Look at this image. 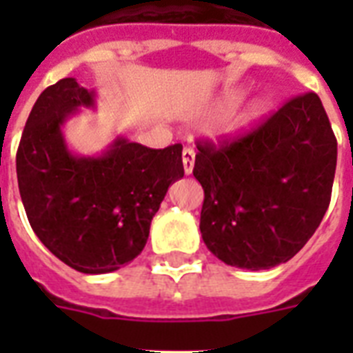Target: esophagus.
I'll return each instance as SVG.
<instances>
[{"label":"esophagus","instance_id":"esophagus-1","mask_svg":"<svg viewBox=\"0 0 353 353\" xmlns=\"http://www.w3.org/2000/svg\"><path fill=\"white\" fill-rule=\"evenodd\" d=\"M194 157H196L194 150L190 148V146H185V148H183V168H185V174H187V176L192 174Z\"/></svg>","mask_w":353,"mask_h":353}]
</instances>
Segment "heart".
Wrapping results in <instances>:
<instances>
[{
  "instance_id": "b5f03b06",
  "label": "heart",
  "mask_w": 353,
  "mask_h": 353,
  "mask_svg": "<svg viewBox=\"0 0 353 353\" xmlns=\"http://www.w3.org/2000/svg\"><path fill=\"white\" fill-rule=\"evenodd\" d=\"M241 99V91L238 90H231L227 91L225 97H223V102H221V106L223 108H231L234 106L236 102L240 101ZM263 112V104L262 102H252L251 106L247 108L245 112L241 113V115H238V117L234 119V121L229 124V126L225 128V133H236L240 132V130H243V128H247L251 122L256 121L260 115H262Z\"/></svg>"
}]
</instances>
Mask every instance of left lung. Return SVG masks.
<instances>
[{"mask_svg":"<svg viewBox=\"0 0 353 353\" xmlns=\"http://www.w3.org/2000/svg\"><path fill=\"white\" fill-rule=\"evenodd\" d=\"M335 166L337 139L312 91L243 135L198 141L205 245L227 265L251 271L291 260L328 210Z\"/></svg>","mask_w":353,"mask_h":353,"instance_id":"obj_1","label":"left lung"}]
</instances>
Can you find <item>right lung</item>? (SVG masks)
Returning <instances> with one entry per match:
<instances>
[{
    "label": "right lung",
    "mask_w": 353,
    "mask_h": 353,
    "mask_svg": "<svg viewBox=\"0 0 353 353\" xmlns=\"http://www.w3.org/2000/svg\"><path fill=\"white\" fill-rule=\"evenodd\" d=\"M95 91L62 79L41 91L16 154L19 196L32 231L69 268L117 271L141 254L172 183L185 176L181 144L146 148L117 137L101 155H74L62 126Z\"/></svg>",
    "instance_id": "right-lung-1"
}]
</instances>
